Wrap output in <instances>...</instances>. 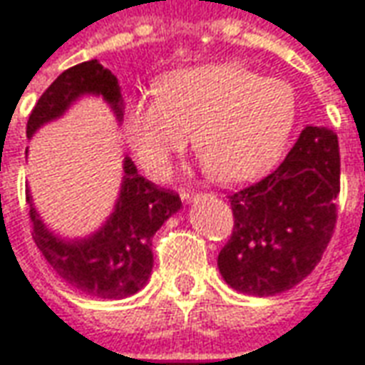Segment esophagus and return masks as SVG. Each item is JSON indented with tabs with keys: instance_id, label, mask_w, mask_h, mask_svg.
<instances>
[{
	"instance_id": "obj_1",
	"label": "esophagus",
	"mask_w": 365,
	"mask_h": 365,
	"mask_svg": "<svg viewBox=\"0 0 365 365\" xmlns=\"http://www.w3.org/2000/svg\"><path fill=\"white\" fill-rule=\"evenodd\" d=\"M197 197H198V192H190V190H182V192H180V198H182V202H185V205L192 202Z\"/></svg>"
}]
</instances>
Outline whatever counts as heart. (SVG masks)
Returning <instances> with one entry per match:
<instances>
[{
	"label": "heart",
	"mask_w": 365,
	"mask_h": 365,
	"mask_svg": "<svg viewBox=\"0 0 365 365\" xmlns=\"http://www.w3.org/2000/svg\"><path fill=\"white\" fill-rule=\"evenodd\" d=\"M157 93L125 109L130 150L153 178L167 177L195 133L198 157L218 182L255 180L280 160L298 117L290 83L236 63L168 73Z\"/></svg>",
	"instance_id": "1"
}]
</instances>
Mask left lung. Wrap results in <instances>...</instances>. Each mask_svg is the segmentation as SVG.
Wrapping results in <instances>:
<instances>
[{
    "label": "left lung",
    "instance_id": "1",
    "mask_svg": "<svg viewBox=\"0 0 365 365\" xmlns=\"http://www.w3.org/2000/svg\"><path fill=\"white\" fill-rule=\"evenodd\" d=\"M338 192V137L308 125L272 175L228 197L235 228L218 255L225 282L260 298L302 282L330 242Z\"/></svg>",
    "mask_w": 365,
    "mask_h": 365
}]
</instances>
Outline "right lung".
I'll list each match as a JSON object with an SVG mask.
<instances>
[{
    "label": "right lung",
    "instance_id": "obj_1",
    "mask_svg": "<svg viewBox=\"0 0 365 365\" xmlns=\"http://www.w3.org/2000/svg\"><path fill=\"white\" fill-rule=\"evenodd\" d=\"M83 97H101L120 125L125 103L119 81L97 59H91L63 71L47 87L29 115L27 139L47 123L61 119ZM25 195L34 222V240L45 260L73 288L105 300L133 296L149 282L150 240L182 208L178 195L140 177L129 157L123 158V180L113 212L89 236L65 238L53 232L34 207L29 187Z\"/></svg>",
    "mask_w": 365,
    "mask_h": 365
}]
</instances>
